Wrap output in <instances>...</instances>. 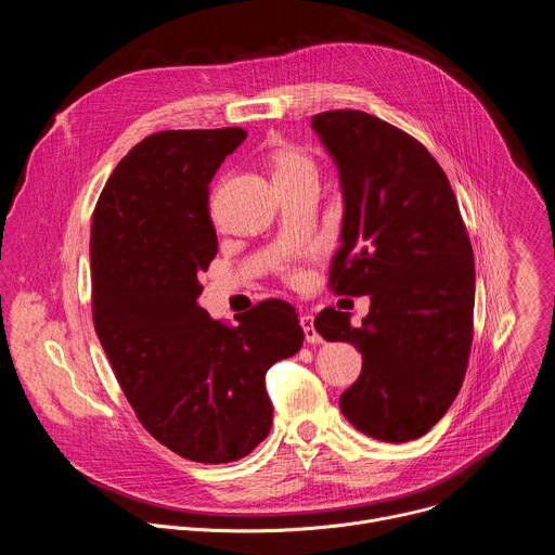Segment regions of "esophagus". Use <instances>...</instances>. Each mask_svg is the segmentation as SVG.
Masks as SVG:
<instances>
[{
	"label": "esophagus",
	"instance_id": "1",
	"mask_svg": "<svg viewBox=\"0 0 555 555\" xmlns=\"http://www.w3.org/2000/svg\"><path fill=\"white\" fill-rule=\"evenodd\" d=\"M300 327H302L305 340H307L309 345L321 343V336H319V332H315V327H313V315H311V313H302V315H300Z\"/></svg>",
	"mask_w": 555,
	"mask_h": 555
}]
</instances>
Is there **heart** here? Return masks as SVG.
Listing matches in <instances>:
<instances>
[{
  "label": "heart",
  "instance_id": "heart-1",
  "mask_svg": "<svg viewBox=\"0 0 555 555\" xmlns=\"http://www.w3.org/2000/svg\"><path fill=\"white\" fill-rule=\"evenodd\" d=\"M272 176L276 184H283L307 176H315V167L307 153H302L296 146L283 144L272 151Z\"/></svg>",
  "mask_w": 555,
  "mask_h": 555
}]
</instances>
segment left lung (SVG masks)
<instances>
[{
  "label": "left lung",
  "instance_id": "left-lung-1",
  "mask_svg": "<svg viewBox=\"0 0 555 555\" xmlns=\"http://www.w3.org/2000/svg\"><path fill=\"white\" fill-rule=\"evenodd\" d=\"M340 176L345 215L330 283L369 296L360 327L323 309L313 327L362 353L360 377L340 395L360 433L402 443L450 409L472 347L474 257L456 197L428 149L366 112L311 118Z\"/></svg>",
  "mask_w": 555,
  "mask_h": 555
}]
</instances>
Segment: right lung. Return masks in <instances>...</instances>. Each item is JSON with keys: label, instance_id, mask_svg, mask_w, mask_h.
Segmentation results:
<instances>
[{"label": "right lung", "instance_id": "add662e5", "mask_svg": "<svg viewBox=\"0 0 555 555\" xmlns=\"http://www.w3.org/2000/svg\"><path fill=\"white\" fill-rule=\"evenodd\" d=\"M240 127L160 131L109 176L92 217V315L125 398L163 446L197 463L250 454L270 433L268 369L302 345L279 298L236 327L199 307V274L217 255L208 184Z\"/></svg>", "mask_w": 555, "mask_h": 555}]
</instances>
